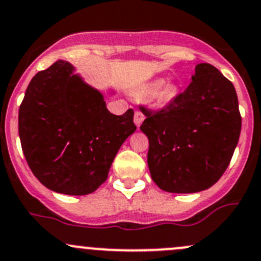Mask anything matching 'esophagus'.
<instances>
[{
    "instance_id": "esophagus-1",
    "label": "esophagus",
    "mask_w": 261,
    "mask_h": 261,
    "mask_svg": "<svg viewBox=\"0 0 261 261\" xmlns=\"http://www.w3.org/2000/svg\"><path fill=\"white\" fill-rule=\"evenodd\" d=\"M144 119H145L144 115H142L140 111H136L135 115H134V122H135V125L138 126V127L141 126V123H142V121H144Z\"/></svg>"
}]
</instances>
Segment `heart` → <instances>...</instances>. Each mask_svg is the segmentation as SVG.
Instances as JSON below:
<instances>
[{
    "label": "heart",
    "mask_w": 261,
    "mask_h": 261,
    "mask_svg": "<svg viewBox=\"0 0 261 261\" xmlns=\"http://www.w3.org/2000/svg\"><path fill=\"white\" fill-rule=\"evenodd\" d=\"M164 79H156L139 90V95L144 98L151 97L153 106L159 109H165L176 100L179 95V87L175 84H166Z\"/></svg>",
    "instance_id": "1"
}]
</instances>
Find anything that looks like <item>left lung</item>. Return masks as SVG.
<instances>
[{
	"label": "left lung",
	"mask_w": 261,
	"mask_h": 261,
	"mask_svg": "<svg viewBox=\"0 0 261 261\" xmlns=\"http://www.w3.org/2000/svg\"><path fill=\"white\" fill-rule=\"evenodd\" d=\"M191 84L161 110H144L141 131L149 139L147 165L167 193L211 188L229 166L239 141L241 117L234 85L210 64H199Z\"/></svg>",
	"instance_id": "left-lung-1"
}]
</instances>
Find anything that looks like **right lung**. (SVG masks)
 <instances>
[{"label": "right lung", "instance_id": "1", "mask_svg": "<svg viewBox=\"0 0 261 261\" xmlns=\"http://www.w3.org/2000/svg\"><path fill=\"white\" fill-rule=\"evenodd\" d=\"M108 94L116 92L109 87ZM135 130L134 110L111 114L102 92L64 60L34 76L18 111L30 169L43 186L65 195H87L105 182L117 151Z\"/></svg>", "mask_w": 261, "mask_h": 261}]
</instances>
